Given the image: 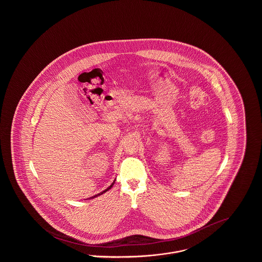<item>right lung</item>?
Wrapping results in <instances>:
<instances>
[{
	"instance_id": "add662e5",
	"label": "right lung",
	"mask_w": 262,
	"mask_h": 262,
	"mask_svg": "<svg viewBox=\"0 0 262 262\" xmlns=\"http://www.w3.org/2000/svg\"><path fill=\"white\" fill-rule=\"evenodd\" d=\"M114 184H115V181H114V182H113L112 185H111V186H110V187H107V188H106V189H105V190H103V191H102V192H100V193H98V194H96V195H95V196H93V198H96V196H98V195H101V194H103V193H105V192H106V191H108V190H109V189H111V188H112L113 186H114ZM93 198H92V199H93Z\"/></svg>"
}]
</instances>
